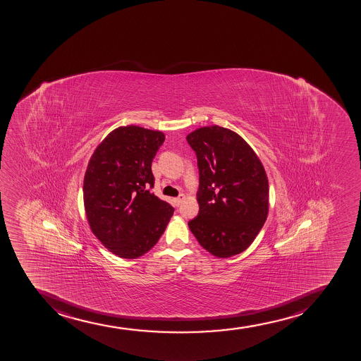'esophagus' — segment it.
I'll use <instances>...</instances> for the list:
<instances>
[{
    "label": "esophagus",
    "mask_w": 361,
    "mask_h": 361,
    "mask_svg": "<svg viewBox=\"0 0 361 361\" xmlns=\"http://www.w3.org/2000/svg\"><path fill=\"white\" fill-rule=\"evenodd\" d=\"M184 198H185V196H184V195H179L178 197H176L175 198V203H176V205H177V207H178L179 204H180V203H182L183 202V200H184Z\"/></svg>",
    "instance_id": "34e87169"
}]
</instances>
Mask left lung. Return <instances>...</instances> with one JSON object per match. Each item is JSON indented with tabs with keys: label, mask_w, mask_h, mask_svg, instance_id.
<instances>
[{
	"label": "left lung",
	"mask_w": 361,
	"mask_h": 361,
	"mask_svg": "<svg viewBox=\"0 0 361 361\" xmlns=\"http://www.w3.org/2000/svg\"><path fill=\"white\" fill-rule=\"evenodd\" d=\"M197 157L200 212L190 231L204 250L229 258L255 241L269 213V180L251 146L231 129L202 127L186 137Z\"/></svg>",
	"instance_id": "left-lung-1"
}]
</instances>
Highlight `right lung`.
Listing matches in <instances>:
<instances>
[{"label":"right lung","mask_w":361,"mask_h":361,"mask_svg":"<svg viewBox=\"0 0 361 361\" xmlns=\"http://www.w3.org/2000/svg\"><path fill=\"white\" fill-rule=\"evenodd\" d=\"M165 135L127 126L96 148L84 176L83 198L96 238L120 258H139L152 248L175 209L157 197L153 158Z\"/></svg>","instance_id":"obj_1"}]
</instances>
